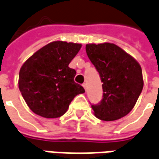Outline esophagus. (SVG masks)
I'll list each match as a JSON object with an SVG mask.
<instances>
[{"mask_svg": "<svg viewBox=\"0 0 159 159\" xmlns=\"http://www.w3.org/2000/svg\"><path fill=\"white\" fill-rule=\"evenodd\" d=\"M83 86H84V89H85V90H87V84H85V83H84V84H83Z\"/></svg>", "mask_w": 159, "mask_h": 159, "instance_id": "esophagus-1", "label": "esophagus"}]
</instances>
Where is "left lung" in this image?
<instances>
[{
    "instance_id": "obj_1",
    "label": "left lung",
    "mask_w": 159,
    "mask_h": 159,
    "mask_svg": "<svg viewBox=\"0 0 159 159\" xmlns=\"http://www.w3.org/2000/svg\"><path fill=\"white\" fill-rule=\"evenodd\" d=\"M86 53L102 83V99L98 104H91L95 116L103 121L126 116L143 89L141 66L113 43L87 44Z\"/></svg>"
}]
</instances>
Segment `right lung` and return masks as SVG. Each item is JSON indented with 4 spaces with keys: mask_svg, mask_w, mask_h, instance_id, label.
<instances>
[{
    "mask_svg": "<svg viewBox=\"0 0 159 159\" xmlns=\"http://www.w3.org/2000/svg\"><path fill=\"white\" fill-rule=\"evenodd\" d=\"M81 44L53 42L27 60L19 72V89L34 113L46 118L62 116L78 94L85 92L74 81L75 70L69 67Z\"/></svg>",
    "mask_w": 159,
    "mask_h": 159,
    "instance_id": "right-lung-1",
    "label": "right lung"
}]
</instances>
